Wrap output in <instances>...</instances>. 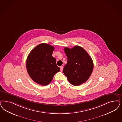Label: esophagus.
Instances as JSON below:
<instances>
[{"instance_id": "obj_1", "label": "esophagus", "mask_w": 122, "mask_h": 122, "mask_svg": "<svg viewBox=\"0 0 122 122\" xmlns=\"http://www.w3.org/2000/svg\"><path fill=\"white\" fill-rule=\"evenodd\" d=\"M60 71H63V66H61L60 67Z\"/></svg>"}]
</instances>
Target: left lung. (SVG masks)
<instances>
[{
	"mask_svg": "<svg viewBox=\"0 0 122 122\" xmlns=\"http://www.w3.org/2000/svg\"><path fill=\"white\" fill-rule=\"evenodd\" d=\"M67 58V63L63 72L72 85L79 86L88 80L92 72V59L84 49L76 46L72 48H64Z\"/></svg>",
	"mask_w": 122,
	"mask_h": 122,
	"instance_id": "1",
	"label": "left lung"
}]
</instances>
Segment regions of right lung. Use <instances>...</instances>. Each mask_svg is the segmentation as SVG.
<instances>
[{
	"label": "right lung",
	"instance_id": "obj_1",
	"mask_svg": "<svg viewBox=\"0 0 122 122\" xmlns=\"http://www.w3.org/2000/svg\"><path fill=\"white\" fill-rule=\"evenodd\" d=\"M54 49V46L42 43L35 47L27 58L26 67L28 73L33 81L41 85H48L60 71L56 59L52 55Z\"/></svg>",
	"mask_w": 122,
	"mask_h": 122
}]
</instances>
